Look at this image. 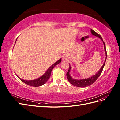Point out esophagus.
<instances>
[{
    "label": "esophagus",
    "mask_w": 120,
    "mask_h": 120,
    "mask_svg": "<svg viewBox=\"0 0 120 120\" xmlns=\"http://www.w3.org/2000/svg\"><path fill=\"white\" fill-rule=\"evenodd\" d=\"M68 59V56L67 55H64L63 56V60H67Z\"/></svg>",
    "instance_id": "esophagus-1"
}]
</instances>
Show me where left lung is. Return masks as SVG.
I'll list each match as a JSON object with an SVG mask.
<instances>
[{
	"instance_id": "1",
	"label": "left lung",
	"mask_w": 120,
	"mask_h": 120,
	"mask_svg": "<svg viewBox=\"0 0 120 120\" xmlns=\"http://www.w3.org/2000/svg\"><path fill=\"white\" fill-rule=\"evenodd\" d=\"M90 31H91V33L93 35H95L97 37H98L99 38H100L101 41H103V43H104V49H105V54H106V59H105V62L103 65V66L101 67V68H100V70H99V71H98L97 73L95 75H94L93 76H92L91 77H90L89 78L87 79H75L74 78H72L70 74V70H71V66L70 64V67H69L68 68V72L67 73V78L68 79V81L70 82L72 84V85H74L75 86L77 87H81V88H84V87H86L88 86H89L91 85L92 84L95 82L97 79H98V78H99V76L101 75V72L103 71V70L104 68V67L105 65V63H106V60L107 59V51H106V45H105V42L103 41V40L102 38H101V36L98 34V33H97L96 32H95L94 30H90Z\"/></svg>"
}]
</instances>
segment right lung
<instances>
[{
  "label": "right lung",
  "mask_w": 120,
  "mask_h": 120,
  "mask_svg": "<svg viewBox=\"0 0 120 120\" xmlns=\"http://www.w3.org/2000/svg\"><path fill=\"white\" fill-rule=\"evenodd\" d=\"M61 58H60L59 60H57L56 62L54 64H53L52 66H50L48 68V70L46 71L45 74L43 75H42L41 77L37 79H34V80H30V81L24 80V79H21V78L18 77V76L17 77L21 81L23 82L24 83H25V84L31 86H35V87L39 86L44 85L45 83L48 81V80L50 77V74H51V72H52V69L55 67L57 64H60L61 62Z\"/></svg>",
  "instance_id": "right-lung-1"
}]
</instances>
